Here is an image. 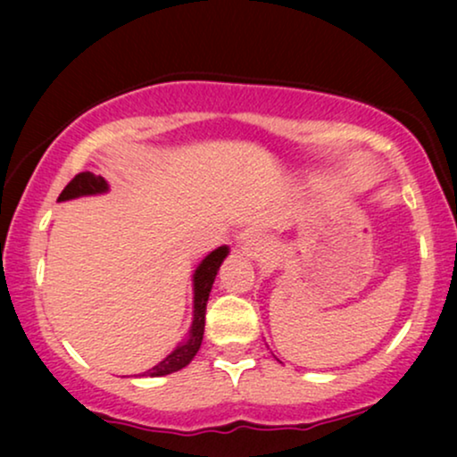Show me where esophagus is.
Listing matches in <instances>:
<instances>
[{"label": "esophagus", "instance_id": "34e87169", "mask_svg": "<svg viewBox=\"0 0 457 457\" xmlns=\"http://www.w3.org/2000/svg\"><path fill=\"white\" fill-rule=\"evenodd\" d=\"M239 252H243L245 255H252V258H262L266 252V243L255 235H245L239 241Z\"/></svg>", "mask_w": 457, "mask_h": 457}]
</instances>
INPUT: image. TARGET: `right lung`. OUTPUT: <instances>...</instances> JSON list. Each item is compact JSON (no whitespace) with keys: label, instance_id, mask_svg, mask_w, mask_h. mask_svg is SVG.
<instances>
[{"label":"right lung","instance_id":"1","mask_svg":"<svg viewBox=\"0 0 457 457\" xmlns=\"http://www.w3.org/2000/svg\"><path fill=\"white\" fill-rule=\"evenodd\" d=\"M110 185L104 177H97L93 172H80L74 177L71 183L64 187L60 193L58 202H68V199L87 197V195H102L108 193ZM228 255V247L222 245L210 252L205 258L199 262V266L193 272V322L187 333V339L174 347L172 353H168L160 364H155L152 370L143 372V377H166L185 368L189 361L195 358L204 341V327H205V305H208V297L214 285V278L224 258Z\"/></svg>","mask_w":457,"mask_h":457}]
</instances>
